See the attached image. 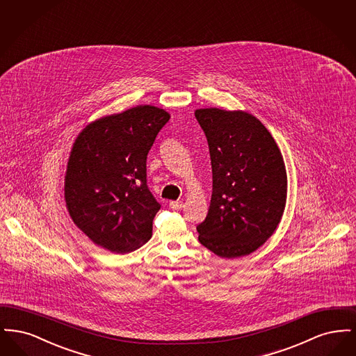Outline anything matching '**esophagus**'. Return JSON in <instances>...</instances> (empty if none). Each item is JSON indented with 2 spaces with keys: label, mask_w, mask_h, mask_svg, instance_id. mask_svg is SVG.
Masks as SVG:
<instances>
[{
  "label": "esophagus",
  "mask_w": 356,
  "mask_h": 356,
  "mask_svg": "<svg viewBox=\"0 0 356 356\" xmlns=\"http://www.w3.org/2000/svg\"><path fill=\"white\" fill-rule=\"evenodd\" d=\"M170 207L175 211H180L184 207V204H183V202H170Z\"/></svg>",
  "instance_id": "esophagus-1"
}]
</instances>
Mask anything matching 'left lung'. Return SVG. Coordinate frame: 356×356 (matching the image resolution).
I'll list each match as a JSON object with an SVG mask.
<instances>
[{
    "label": "left lung",
    "instance_id": "left-lung-1",
    "mask_svg": "<svg viewBox=\"0 0 356 356\" xmlns=\"http://www.w3.org/2000/svg\"><path fill=\"white\" fill-rule=\"evenodd\" d=\"M195 116L207 136L212 165V197L197 225L199 241L220 257L250 254L283 216V156L268 129L247 112L207 108Z\"/></svg>",
    "mask_w": 356,
    "mask_h": 356
}]
</instances>
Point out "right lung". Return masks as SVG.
I'll return each instance as SVG.
<instances>
[{"label": "right lung", "instance_id": "obj_1", "mask_svg": "<svg viewBox=\"0 0 356 356\" xmlns=\"http://www.w3.org/2000/svg\"><path fill=\"white\" fill-rule=\"evenodd\" d=\"M170 113L138 105L86 125L65 175V203L74 224L95 244L132 252L152 236L160 209L147 186V156Z\"/></svg>", "mask_w": 356, "mask_h": 356}]
</instances>
